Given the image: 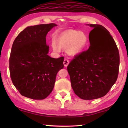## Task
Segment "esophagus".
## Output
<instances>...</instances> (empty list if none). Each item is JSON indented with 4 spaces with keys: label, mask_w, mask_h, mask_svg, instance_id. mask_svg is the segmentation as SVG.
Listing matches in <instances>:
<instances>
[{
    "label": "esophagus",
    "mask_w": 128,
    "mask_h": 128,
    "mask_svg": "<svg viewBox=\"0 0 128 128\" xmlns=\"http://www.w3.org/2000/svg\"><path fill=\"white\" fill-rule=\"evenodd\" d=\"M69 63V61L68 59H64V62H63V64H64V66H68V65Z\"/></svg>",
    "instance_id": "34e87169"
}]
</instances>
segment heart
I'll return each mask as SVG.
<instances>
[{"label": "heart", "mask_w": 128, "mask_h": 128, "mask_svg": "<svg viewBox=\"0 0 128 128\" xmlns=\"http://www.w3.org/2000/svg\"><path fill=\"white\" fill-rule=\"evenodd\" d=\"M88 43V38L84 32L69 30L60 34L56 40H53L52 47L56 52L61 51V48H66V52L68 55L74 56L81 52Z\"/></svg>", "instance_id": "heart-1"}]
</instances>
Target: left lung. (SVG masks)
<instances>
[{"label": "left lung", "mask_w": 128, "mask_h": 128, "mask_svg": "<svg viewBox=\"0 0 128 128\" xmlns=\"http://www.w3.org/2000/svg\"><path fill=\"white\" fill-rule=\"evenodd\" d=\"M88 50L75 56L67 66L71 86L84 100L103 97L118 79L120 56L110 32L101 25L90 24Z\"/></svg>", "instance_id": "8db88e82"}]
</instances>
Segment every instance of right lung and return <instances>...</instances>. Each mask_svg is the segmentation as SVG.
Masks as SVG:
<instances>
[{"instance_id": "right-lung-1", "label": "right lung", "mask_w": 128, "mask_h": 128, "mask_svg": "<svg viewBox=\"0 0 128 128\" xmlns=\"http://www.w3.org/2000/svg\"><path fill=\"white\" fill-rule=\"evenodd\" d=\"M55 24L26 28L13 43L10 57V78L20 94L42 100L52 91L56 76L64 68V58L49 56L46 36Z\"/></svg>"}]
</instances>
